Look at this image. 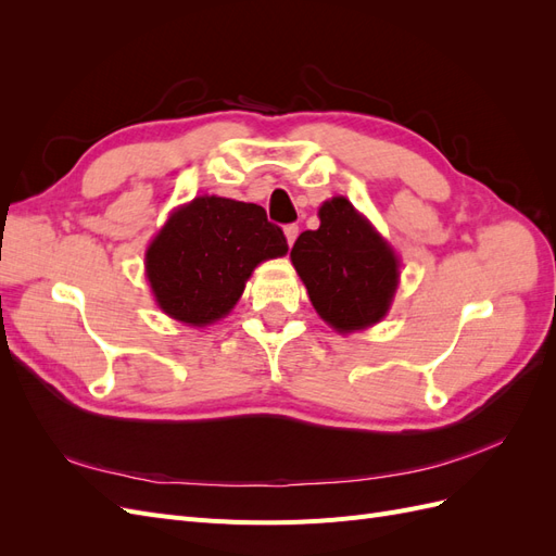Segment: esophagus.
<instances>
[{
  "label": "esophagus",
  "instance_id": "esophagus-1",
  "mask_svg": "<svg viewBox=\"0 0 556 556\" xmlns=\"http://www.w3.org/2000/svg\"><path fill=\"white\" fill-rule=\"evenodd\" d=\"M296 237H299V227H296V225H288V227H285V239H288V245H290V248L294 245Z\"/></svg>",
  "mask_w": 556,
  "mask_h": 556
}]
</instances>
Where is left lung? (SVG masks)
<instances>
[{
  "mask_svg": "<svg viewBox=\"0 0 556 556\" xmlns=\"http://www.w3.org/2000/svg\"><path fill=\"white\" fill-rule=\"evenodd\" d=\"M317 215L319 227L290 252L313 308L341 333L380 323L399 285L394 250L345 197L325 201Z\"/></svg>",
  "mask_w": 556,
  "mask_h": 556,
  "instance_id": "1",
  "label": "left lung"
}]
</instances>
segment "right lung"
Instances as JSON below:
<instances>
[{"mask_svg":"<svg viewBox=\"0 0 556 556\" xmlns=\"http://www.w3.org/2000/svg\"><path fill=\"white\" fill-rule=\"evenodd\" d=\"M285 252L288 239L262 206L197 197L174 211L148 245L146 276L166 315L206 327L237 306L260 262Z\"/></svg>","mask_w":556,"mask_h":556,"instance_id":"right-lung-1","label":"right lung"}]
</instances>
